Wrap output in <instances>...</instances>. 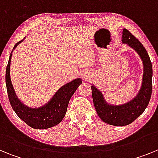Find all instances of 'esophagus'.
I'll use <instances>...</instances> for the list:
<instances>
[{
  "instance_id": "esophagus-1",
  "label": "esophagus",
  "mask_w": 158,
  "mask_h": 158,
  "mask_svg": "<svg viewBox=\"0 0 158 158\" xmlns=\"http://www.w3.org/2000/svg\"><path fill=\"white\" fill-rule=\"evenodd\" d=\"M82 78H83L84 80H85V81H89V79H90V77H89V74L88 73H82Z\"/></svg>"
}]
</instances>
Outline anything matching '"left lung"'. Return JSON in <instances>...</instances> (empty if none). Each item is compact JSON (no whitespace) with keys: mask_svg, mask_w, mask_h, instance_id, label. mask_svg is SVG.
<instances>
[{"mask_svg":"<svg viewBox=\"0 0 158 158\" xmlns=\"http://www.w3.org/2000/svg\"><path fill=\"white\" fill-rule=\"evenodd\" d=\"M122 41L136 51L143 62V80L139 94L127 104L114 106L107 104L102 93L95 86H92L93 104L99 117L106 123L119 127L131 124L144 112L150 100L153 87L152 63L145 47L141 42L127 29H123Z\"/></svg>","mask_w":158,"mask_h":158,"instance_id":"obj_1","label":"left lung"}]
</instances>
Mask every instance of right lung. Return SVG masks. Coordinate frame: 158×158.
<instances>
[{"label":"right lung","instance_id":"obj_1","mask_svg":"<svg viewBox=\"0 0 158 158\" xmlns=\"http://www.w3.org/2000/svg\"><path fill=\"white\" fill-rule=\"evenodd\" d=\"M23 40L18 42L14 46L13 49L16 48L18 44H19ZM11 58H12V53L6 67L5 82H6L8 100L12 109L25 123H27L32 128L47 129L56 126L57 124L61 123V121L63 119L69 100L72 97L73 94L77 89L78 86L82 83L81 79L77 78L73 81L67 83L62 88H60L59 90L54 94L52 99L46 105L39 108H31L25 106L23 103L19 101L14 91L10 78Z\"/></svg>","mask_w":158,"mask_h":158}]
</instances>
